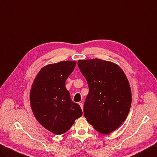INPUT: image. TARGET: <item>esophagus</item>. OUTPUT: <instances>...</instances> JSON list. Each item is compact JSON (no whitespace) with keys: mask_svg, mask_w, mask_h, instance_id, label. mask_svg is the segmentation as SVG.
<instances>
[{"mask_svg":"<svg viewBox=\"0 0 157 157\" xmlns=\"http://www.w3.org/2000/svg\"><path fill=\"white\" fill-rule=\"evenodd\" d=\"M79 106H81V108H82V109L83 110V103H82V102H79Z\"/></svg>","mask_w":157,"mask_h":157,"instance_id":"obj_1","label":"esophagus"}]
</instances>
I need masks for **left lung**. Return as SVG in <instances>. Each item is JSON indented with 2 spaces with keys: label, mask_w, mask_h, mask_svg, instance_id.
I'll list each match as a JSON object with an SVG mask.
<instances>
[{
  "label": "left lung",
  "mask_w": 157,
  "mask_h": 157,
  "mask_svg": "<svg viewBox=\"0 0 157 157\" xmlns=\"http://www.w3.org/2000/svg\"><path fill=\"white\" fill-rule=\"evenodd\" d=\"M89 91L83 105L88 122L102 134L117 129L130 109L132 92L123 70L113 62L101 59L78 62Z\"/></svg>",
  "instance_id": "8db88e82"
}]
</instances>
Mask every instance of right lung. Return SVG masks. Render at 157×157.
Listing matches in <instances>:
<instances>
[{
  "label": "right lung",
  "instance_id": "right-lung-1",
  "mask_svg": "<svg viewBox=\"0 0 157 157\" xmlns=\"http://www.w3.org/2000/svg\"><path fill=\"white\" fill-rule=\"evenodd\" d=\"M75 61H62L43 67L30 91V103L38 122L51 132L60 135L82 116L80 106L71 101L65 84Z\"/></svg>",
  "mask_w": 157,
  "mask_h": 157
}]
</instances>
